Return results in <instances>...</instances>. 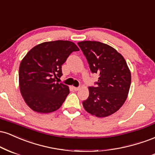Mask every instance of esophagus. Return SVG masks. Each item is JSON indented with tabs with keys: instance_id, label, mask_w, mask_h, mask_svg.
<instances>
[{
	"instance_id": "obj_1",
	"label": "esophagus",
	"mask_w": 155,
	"mask_h": 155,
	"mask_svg": "<svg viewBox=\"0 0 155 155\" xmlns=\"http://www.w3.org/2000/svg\"><path fill=\"white\" fill-rule=\"evenodd\" d=\"M74 90L75 91H78L80 89V87H74Z\"/></svg>"
}]
</instances>
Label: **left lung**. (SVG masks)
Returning <instances> with one entry per match:
<instances>
[{
  "label": "left lung",
  "instance_id": "obj_1",
  "mask_svg": "<svg viewBox=\"0 0 155 155\" xmlns=\"http://www.w3.org/2000/svg\"><path fill=\"white\" fill-rule=\"evenodd\" d=\"M83 51L92 73L99 74L96 86H90L88 99L83 101L88 113L104 117L116 112L125 103L131 75L123 56L115 49L98 41H82Z\"/></svg>",
  "mask_w": 155,
  "mask_h": 155
}]
</instances>
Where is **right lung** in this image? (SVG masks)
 <instances>
[{
	"label": "right lung",
	"mask_w": 155,
	"mask_h": 155,
	"mask_svg": "<svg viewBox=\"0 0 155 155\" xmlns=\"http://www.w3.org/2000/svg\"><path fill=\"white\" fill-rule=\"evenodd\" d=\"M79 48L68 41L44 42L32 48L20 63L19 88L24 100L35 112L57 110L70 94L68 86L58 83L61 65Z\"/></svg>",
	"instance_id": "right-lung-1"
}]
</instances>
